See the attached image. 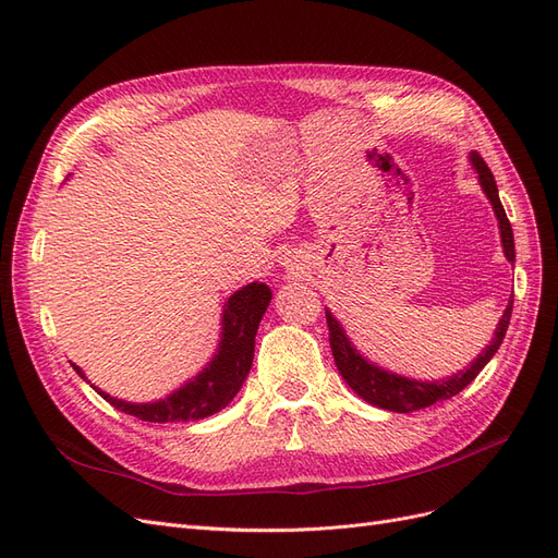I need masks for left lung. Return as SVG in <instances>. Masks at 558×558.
<instances>
[{
    "instance_id": "8db88e82",
    "label": "left lung",
    "mask_w": 558,
    "mask_h": 558,
    "mask_svg": "<svg viewBox=\"0 0 558 558\" xmlns=\"http://www.w3.org/2000/svg\"><path fill=\"white\" fill-rule=\"evenodd\" d=\"M470 162L477 170L482 191L486 193V197L492 199V205H494V211H496V218H498V228H500L505 258L514 263V234H512V226L508 221V214H505V209L500 205L496 179H494L492 170H488V165L484 162V158L480 154H472ZM512 302H514V298L510 300V305L505 307V312H502L500 324L496 326V335L492 337V344H486V349L480 353L475 361L470 363L468 369H463V373L453 375L449 379H442V381L408 379V377H400V375H393V373H386V369L365 361L361 353L353 349V344L349 342V337L344 335L342 326L337 324L335 316L326 310V320H328V330H330V349H332V356H335V365H337V369H340V375L344 377V381L353 388V391H356L365 402L375 404V408H381V410H388V412H400V414L430 408V404H435V402L449 400L451 396L461 393L463 388L482 373L484 365L494 359V353L502 344V337H505V332H508V326H510Z\"/></svg>"
}]
</instances>
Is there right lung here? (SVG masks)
Listing matches in <instances>:
<instances>
[{"instance_id":"1","label":"right lung","mask_w":558,"mask_h":558,"mask_svg":"<svg viewBox=\"0 0 558 558\" xmlns=\"http://www.w3.org/2000/svg\"><path fill=\"white\" fill-rule=\"evenodd\" d=\"M269 300H272V291L258 281L232 293L223 310L221 344H218L214 361L193 381L183 384L179 391L167 398L158 402L137 404L111 398L109 393L99 391V388H95V391L109 404H113L116 410L137 416L142 421H150V424L197 421L216 414L240 393V388L248 375L253 363V347H256V332ZM74 369L83 377L78 365H74Z\"/></svg>"}]
</instances>
